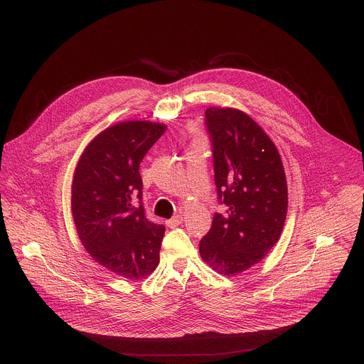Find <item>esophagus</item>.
I'll use <instances>...</instances> for the list:
<instances>
[{
  "mask_svg": "<svg viewBox=\"0 0 364 364\" xmlns=\"http://www.w3.org/2000/svg\"><path fill=\"white\" fill-rule=\"evenodd\" d=\"M181 222H183V216H181V215H177V216H174V218L166 220V225H167L168 228H176V226L181 225Z\"/></svg>",
  "mask_w": 364,
  "mask_h": 364,
  "instance_id": "1",
  "label": "esophagus"
}]
</instances>
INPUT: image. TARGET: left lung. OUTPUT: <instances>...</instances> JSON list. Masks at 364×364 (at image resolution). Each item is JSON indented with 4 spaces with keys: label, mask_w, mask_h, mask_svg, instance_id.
<instances>
[{
    "label": "left lung",
    "mask_w": 364,
    "mask_h": 364,
    "mask_svg": "<svg viewBox=\"0 0 364 364\" xmlns=\"http://www.w3.org/2000/svg\"><path fill=\"white\" fill-rule=\"evenodd\" d=\"M205 125L219 198L229 209L215 213L210 232L200 240V256L218 274L233 277L261 262L279 240L287 178L275 144L243 111L212 107Z\"/></svg>",
    "instance_id": "1"
}]
</instances>
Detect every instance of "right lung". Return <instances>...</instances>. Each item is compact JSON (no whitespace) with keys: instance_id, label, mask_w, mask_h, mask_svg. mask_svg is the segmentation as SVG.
Here are the masks:
<instances>
[{"instance_id":"add662e5","label":"right lung","mask_w":364,"mask_h":364,"mask_svg":"<svg viewBox=\"0 0 364 364\" xmlns=\"http://www.w3.org/2000/svg\"><path fill=\"white\" fill-rule=\"evenodd\" d=\"M166 129L160 122H118L86 145L73 173L72 216L83 247L100 267L132 281L160 264L166 228L132 201L142 197L139 164Z\"/></svg>"}]
</instances>
